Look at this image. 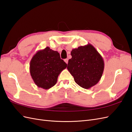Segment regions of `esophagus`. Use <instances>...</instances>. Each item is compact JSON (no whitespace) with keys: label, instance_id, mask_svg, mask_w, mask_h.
<instances>
[{"label":"esophagus","instance_id":"esophagus-1","mask_svg":"<svg viewBox=\"0 0 132 132\" xmlns=\"http://www.w3.org/2000/svg\"><path fill=\"white\" fill-rule=\"evenodd\" d=\"M64 62H65L67 64L68 63V58L65 59H64Z\"/></svg>","mask_w":132,"mask_h":132}]
</instances>
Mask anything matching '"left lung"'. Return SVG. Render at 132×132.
<instances>
[{
    "label": "left lung",
    "instance_id": "8db88e82",
    "mask_svg": "<svg viewBox=\"0 0 132 132\" xmlns=\"http://www.w3.org/2000/svg\"><path fill=\"white\" fill-rule=\"evenodd\" d=\"M71 58L67 69L75 82L82 88L88 89L95 85L101 78L105 64L95 48L89 43L72 50Z\"/></svg>",
    "mask_w": 132,
    "mask_h": 132
}]
</instances>
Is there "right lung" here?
Segmentation results:
<instances>
[{
	"instance_id": "right-lung-1",
	"label": "right lung",
	"mask_w": 132,
	"mask_h": 132,
	"mask_svg": "<svg viewBox=\"0 0 132 132\" xmlns=\"http://www.w3.org/2000/svg\"><path fill=\"white\" fill-rule=\"evenodd\" d=\"M67 67L58 52L47 47L38 51L32 58L30 72L35 84L47 90L57 83L58 75Z\"/></svg>"
}]
</instances>
